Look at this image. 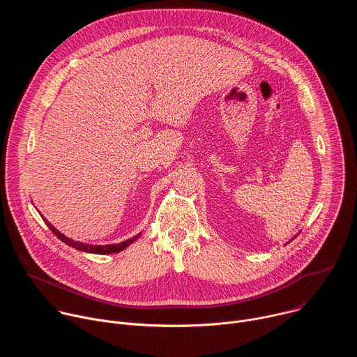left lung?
<instances>
[{
	"label": "left lung",
	"mask_w": 357,
	"mask_h": 357,
	"mask_svg": "<svg viewBox=\"0 0 357 357\" xmlns=\"http://www.w3.org/2000/svg\"><path fill=\"white\" fill-rule=\"evenodd\" d=\"M295 237H296V236H295ZM292 240H294V238H292ZM292 240H289V241H292ZM289 241H288V243H289Z\"/></svg>",
	"instance_id": "obj_1"
}]
</instances>
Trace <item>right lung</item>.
I'll list each match as a JSON object with an SVG mask.
<instances>
[{"label": "right lung", "instance_id": "1", "mask_svg": "<svg viewBox=\"0 0 357 357\" xmlns=\"http://www.w3.org/2000/svg\"><path fill=\"white\" fill-rule=\"evenodd\" d=\"M42 219H43V222L47 225V227L52 230V233L59 238V240H62L63 243H66L68 245H70V247H73V248H76V250H79V251H84V252H93V254H113V252H120V251H123L124 248H127L131 243H134L139 236H141V233H138L137 236H134V237H131V238H128V240H126V241H121V243H116V244H103V245H97V244H87V243H82V241H75V240H72V238H69V237H66L65 234H62L56 227H54L52 225H50L43 216H42Z\"/></svg>", "mask_w": 357, "mask_h": 357}]
</instances>
